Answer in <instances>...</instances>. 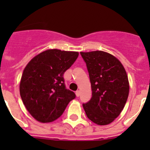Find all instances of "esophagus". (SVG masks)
<instances>
[{"mask_svg":"<svg viewBox=\"0 0 150 150\" xmlns=\"http://www.w3.org/2000/svg\"><path fill=\"white\" fill-rule=\"evenodd\" d=\"M76 96H77V97H79V95H80V91H79V90L76 91Z\"/></svg>","mask_w":150,"mask_h":150,"instance_id":"esophagus-1","label":"esophagus"}]
</instances>
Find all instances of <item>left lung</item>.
<instances>
[{
    "label": "left lung",
    "mask_w": 150,
    "mask_h": 150,
    "mask_svg": "<svg viewBox=\"0 0 150 150\" xmlns=\"http://www.w3.org/2000/svg\"><path fill=\"white\" fill-rule=\"evenodd\" d=\"M86 64L92 97L83 104L87 117L105 125L120 116L126 104L129 83L126 71L116 57L103 51L80 52Z\"/></svg>",
    "instance_id": "left-lung-1"
}]
</instances>
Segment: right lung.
I'll use <instances>...</instances> for the list:
<instances>
[{"mask_svg":"<svg viewBox=\"0 0 150 150\" xmlns=\"http://www.w3.org/2000/svg\"><path fill=\"white\" fill-rule=\"evenodd\" d=\"M78 55L77 52L48 50L36 55L25 67L20 95L36 120L43 123L55 121L76 98L74 91L66 88L63 76Z\"/></svg>","mask_w":150,"mask_h":150,"instance_id":"add662e5","label":"right lung"}]
</instances>
